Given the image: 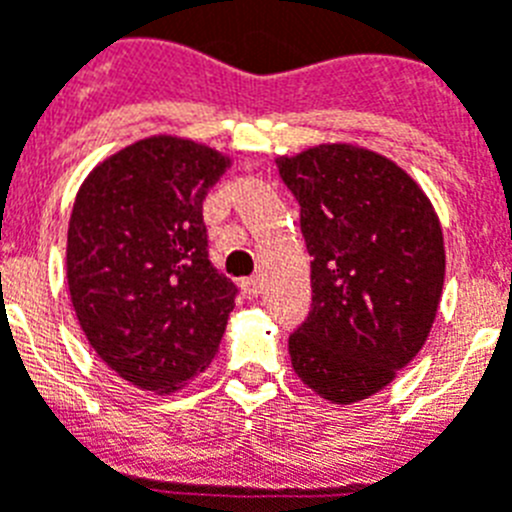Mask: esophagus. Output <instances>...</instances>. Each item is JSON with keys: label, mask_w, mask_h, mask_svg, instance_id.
I'll list each match as a JSON object with an SVG mask.
<instances>
[{"label": "esophagus", "mask_w": 512, "mask_h": 512, "mask_svg": "<svg viewBox=\"0 0 512 512\" xmlns=\"http://www.w3.org/2000/svg\"><path fill=\"white\" fill-rule=\"evenodd\" d=\"M241 287H243V292H246L248 297H259V295H261V279H259V277L243 279Z\"/></svg>", "instance_id": "obj_1"}]
</instances>
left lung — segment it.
I'll return each instance as SVG.
<instances>
[{"label":"left lung","instance_id":"8db88e82","mask_svg":"<svg viewBox=\"0 0 512 512\" xmlns=\"http://www.w3.org/2000/svg\"><path fill=\"white\" fill-rule=\"evenodd\" d=\"M277 166L312 256V310L289 336L292 366L325 400H366L431 333L446 274L438 215L413 176L366 148L323 143Z\"/></svg>","mask_w":512,"mask_h":512}]
</instances>
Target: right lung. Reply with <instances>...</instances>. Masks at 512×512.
<instances>
[{
    "mask_svg": "<svg viewBox=\"0 0 512 512\" xmlns=\"http://www.w3.org/2000/svg\"><path fill=\"white\" fill-rule=\"evenodd\" d=\"M228 166L215 148L153 135L102 161L76 194V318L99 359L140 390H182L220 346L238 287L212 266L202 202Z\"/></svg>",
    "mask_w": 512,
    "mask_h": 512,
    "instance_id": "1",
    "label": "right lung"
}]
</instances>
